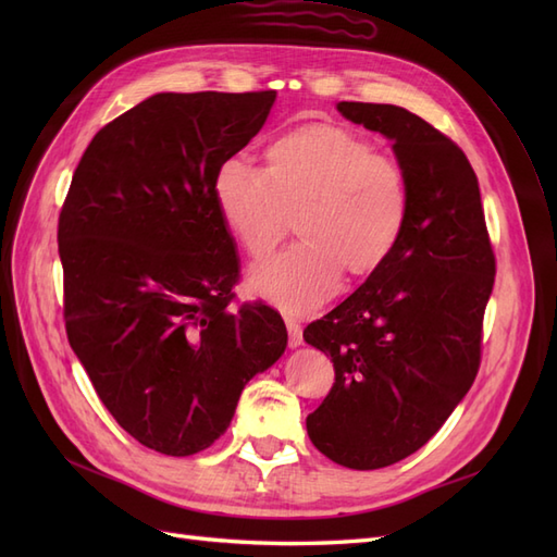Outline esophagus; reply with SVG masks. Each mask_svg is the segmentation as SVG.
<instances>
[{
  "mask_svg": "<svg viewBox=\"0 0 557 557\" xmlns=\"http://www.w3.org/2000/svg\"><path fill=\"white\" fill-rule=\"evenodd\" d=\"M285 327H288V344H290V348H297V346H301L305 344V339H301V325L297 323L295 318H285Z\"/></svg>",
  "mask_w": 557,
  "mask_h": 557,
  "instance_id": "34e87169",
  "label": "esophagus"
}]
</instances>
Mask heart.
<instances>
[{
    "label": "heart",
    "mask_w": 557,
    "mask_h": 557,
    "mask_svg": "<svg viewBox=\"0 0 557 557\" xmlns=\"http://www.w3.org/2000/svg\"><path fill=\"white\" fill-rule=\"evenodd\" d=\"M213 205L252 260L295 230L299 244L250 269L248 285L285 313H307L336 290L342 272L367 278L391 260L409 223L401 164L362 134L305 123L267 144L264 170L230 158L213 174Z\"/></svg>",
    "instance_id": "heart-1"
}]
</instances>
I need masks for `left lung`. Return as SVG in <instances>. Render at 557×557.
I'll list each match as a JSON object with an SVG mask.
<instances>
[{
  "label": "left lung",
  "mask_w": 557,
  "mask_h": 557,
  "mask_svg": "<svg viewBox=\"0 0 557 557\" xmlns=\"http://www.w3.org/2000/svg\"><path fill=\"white\" fill-rule=\"evenodd\" d=\"M336 109L393 141L411 211L391 260L305 330L334 362L307 432L332 462L381 469L425 446L474 383L495 256L476 174L446 134L395 104Z\"/></svg>",
  "instance_id": "1"
}]
</instances>
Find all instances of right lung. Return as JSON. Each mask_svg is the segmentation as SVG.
<instances>
[{
	"instance_id": "add662e5",
	"label": "right lung",
	"mask_w": 557,
	"mask_h": 557,
	"mask_svg": "<svg viewBox=\"0 0 557 557\" xmlns=\"http://www.w3.org/2000/svg\"><path fill=\"white\" fill-rule=\"evenodd\" d=\"M274 102V90L144 99L95 134L60 213L76 358L117 425L174 458L209 448L288 346L272 307L230 311L237 244L211 193Z\"/></svg>"
}]
</instances>
